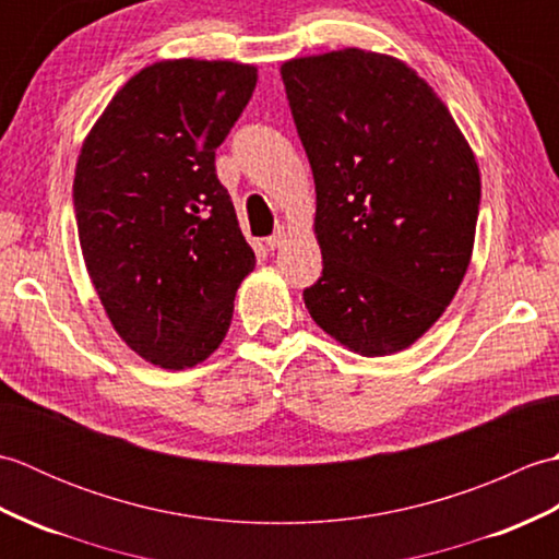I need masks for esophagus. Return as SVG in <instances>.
<instances>
[{
    "label": "esophagus",
    "instance_id": "34e87169",
    "mask_svg": "<svg viewBox=\"0 0 559 559\" xmlns=\"http://www.w3.org/2000/svg\"><path fill=\"white\" fill-rule=\"evenodd\" d=\"M286 235H288V233H286V228H278L276 233L266 237V247H269V249H276V247H281L283 242H286Z\"/></svg>",
    "mask_w": 559,
    "mask_h": 559
}]
</instances>
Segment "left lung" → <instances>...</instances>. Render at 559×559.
Segmentation results:
<instances>
[{"label":"left lung","instance_id":"8db88e82","mask_svg":"<svg viewBox=\"0 0 559 559\" xmlns=\"http://www.w3.org/2000/svg\"><path fill=\"white\" fill-rule=\"evenodd\" d=\"M317 187L322 276L305 307L374 358L408 348L468 269L480 175L437 93L394 57L338 50L281 67Z\"/></svg>","mask_w":559,"mask_h":559}]
</instances>
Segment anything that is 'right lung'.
<instances>
[{
    "label": "right lung",
    "mask_w": 559,
    "mask_h": 559,
    "mask_svg": "<svg viewBox=\"0 0 559 559\" xmlns=\"http://www.w3.org/2000/svg\"><path fill=\"white\" fill-rule=\"evenodd\" d=\"M257 86L237 62L175 59L115 93L81 146L79 242L117 334L165 370L206 360L254 266L216 148Z\"/></svg>",
    "instance_id": "add662e5"
}]
</instances>
